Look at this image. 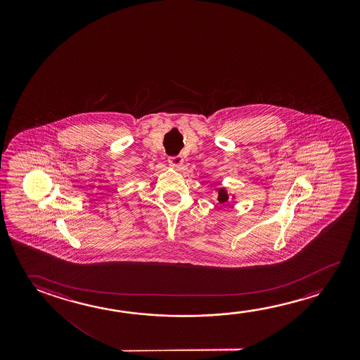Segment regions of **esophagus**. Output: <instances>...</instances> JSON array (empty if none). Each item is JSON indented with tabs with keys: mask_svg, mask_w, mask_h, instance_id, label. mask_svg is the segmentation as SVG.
Segmentation results:
<instances>
[{
	"mask_svg": "<svg viewBox=\"0 0 360 360\" xmlns=\"http://www.w3.org/2000/svg\"><path fill=\"white\" fill-rule=\"evenodd\" d=\"M168 160H169L171 165H174V167H178V165H182L183 158L181 155H173V157H169Z\"/></svg>",
	"mask_w": 360,
	"mask_h": 360,
	"instance_id": "obj_1",
	"label": "esophagus"
}]
</instances>
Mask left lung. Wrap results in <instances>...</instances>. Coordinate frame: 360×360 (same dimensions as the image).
Segmentation results:
<instances>
[{"instance_id": "obj_1", "label": "left lung", "mask_w": 360, "mask_h": 360, "mask_svg": "<svg viewBox=\"0 0 360 360\" xmlns=\"http://www.w3.org/2000/svg\"><path fill=\"white\" fill-rule=\"evenodd\" d=\"M227 200H229V195H227L226 189H218V202L224 203V202H227Z\"/></svg>"}]
</instances>
